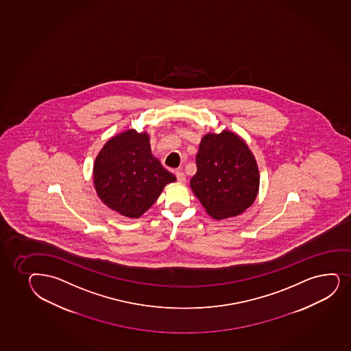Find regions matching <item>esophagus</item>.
I'll use <instances>...</instances> for the list:
<instances>
[{"label":"esophagus","instance_id":"1","mask_svg":"<svg viewBox=\"0 0 351 351\" xmlns=\"http://www.w3.org/2000/svg\"><path fill=\"white\" fill-rule=\"evenodd\" d=\"M176 177H177L178 182H182H182H186L185 173H184V172H182V171H180V169H179V171H177V172H176Z\"/></svg>","mask_w":351,"mask_h":351}]
</instances>
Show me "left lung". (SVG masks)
Returning <instances> with one entry per match:
<instances>
[{"label": "left lung", "instance_id": "1", "mask_svg": "<svg viewBox=\"0 0 351 351\" xmlns=\"http://www.w3.org/2000/svg\"><path fill=\"white\" fill-rule=\"evenodd\" d=\"M191 189L215 220L243 213L258 197L260 172L254 154L237 133L208 132L197 149Z\"/></svg>", "mask_w": 351, "mask_h": 351}]
</instances>
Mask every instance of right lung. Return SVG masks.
I'll return each mask as SVG.
<instances>
[{"label": "right lung", "instance_id": "obj_1", "mask_svg": "<svg viewBox=\"0 0 351 351\" xmlns=\"http://www.w3.org/2000/svg\"><path fill=\"white\" fill-rule=\"evenodd\" d=\"M177 178L151 152L147 132L129 129L105 143L93 164V185L104 205L137 219Z\"/></svg>", "mask_w": 351, "mask_h": 351}]
</instances>
